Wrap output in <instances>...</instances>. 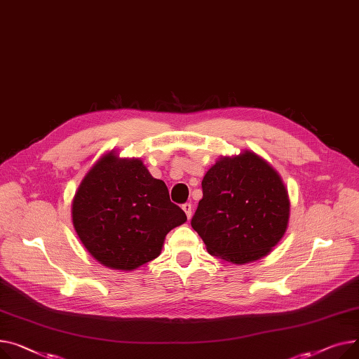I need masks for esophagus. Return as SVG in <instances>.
Returning <instances> with one entry per match:
<instances>
[{
	"mask_svg": "<svg viewBox=\"0 0 359 359\" xmlns=\"http://www.w3.org/2000/svg\"><path fill=\"white\" fill-rule=\"evenodd\" d=\"M182 210L185 212V215H187V217H188V219L191 217V213H193V205H191V203H185V204H182Z\"/></svg>",
	"mask_w": 359,
	"mask_h": 359,
	"instance_id": "1",
	"label": "esophagus"
}]
</instances>
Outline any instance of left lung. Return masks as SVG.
I'll return each mask as SVG.
<instances>
[{"label":"left lung","instance_id":"1","mask_svg":"<svg viewBox=\"0 0 359 359\" xmlns=\"http://www.w3.org/2000/svg\"><path fill=\"white\" fill-rule=\"evenodd\" d=\"M191 220L210 255L243 265L266 257L283 239L290 197L281 175L262 156H220L205 172Z\"/></svg>","mask_w":359,"mask_h":359}]
</instances>
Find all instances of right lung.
<instances>
[{
	"mask_svg": "<svg viewBox=\"0 0 359 359\" xmlns=\"http://www.w3.org/2000/svg\"><path fill=\"white\" fill-rule=\"evenodd\" d=\"M72 224L90 255L104 266L133 271L159 257L168 231L187 222L163 181L140 158L104 154L79 182Z\"/></svg>",
	"mask_w": 359,
	"mask_h": 359,
	"instance_id": "add662e5",
	"label": "right lung"
}]
</instances>
